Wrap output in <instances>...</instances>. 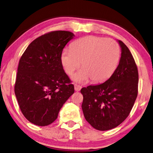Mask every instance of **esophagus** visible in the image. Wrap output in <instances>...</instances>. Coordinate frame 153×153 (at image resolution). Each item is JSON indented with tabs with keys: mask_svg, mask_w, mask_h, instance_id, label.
Instances as JSON below:
<instances>
[{
	"mask_svg": "<svg viewBox=\"0 0 153 153\" xmlns=\"http://www.w3.org/2000/svg\"><path fill=\"white\" fill-rule=\"evenodd\" d=\"M81 88H82V86H80V85H78V84H74V90L76 91H79L81 90Z\"/></svg>",
	"mask_w": 153,
	"mask_h": 153,
	"instance_id": "esophagus-1",
	"label": "esophagus"
}]
</instances>
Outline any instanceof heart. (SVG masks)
<instances>
[{"label":"heart","mask_w":153,"mask_h":153,"mask_svg":"<svg viewBox=\"0 0 153 153\" xmlns=\"http://www.w3.org/2000/svg\"><path fill=\"white\" fill-rule=\"evenodd\" d=\"M119 59L120 48L114 40L95 36L79 39L73 44L72 48L63 49L61 54V62L69 74L82 62L83 69L72 77L79 82H87L90 79L95 82L106 80L116 69Z\"/></svg>","instance_id":"obj_1"}]
</instances>
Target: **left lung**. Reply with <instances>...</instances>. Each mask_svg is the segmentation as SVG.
Returning a JSON list of instances; mask_svg holds the SVG:
<instances>
[{"instance_id": "1", "label": "left lung", "mask_w": 153, "mask_h": 153, "mask_svg": "<svg viewBox=\"0 0 153 153\" xmlns=\"http://www.w3.org/2000/svg\"><path fill=\"white\" fill-rule=\"evenodd\" d=\"M119 64L105 82L82 88V108L91 126L105 131L120 125L128 117L137 96L138 71L130 50L121 40Z\"/></svg>"}]
</instances>
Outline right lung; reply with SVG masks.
<instances>
[{"label":"right lung","mask_w":153,"mask_h":153,"mask_svg":"<svg viewBox=\"0 0 153 153\" xmlns=\"http://www.w3.org/2000/svg\"><path fill=\"white\" fill-rule=\"evenodd\" d=\"M74 35L56 30L30 44L19 59L14 86L22 113L30 123L45 126L56 120L63 104L74 94L61 54Z\"/></svg>","instance_id":"right-lung-1"}]
</instances>
